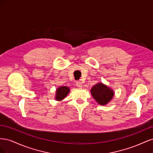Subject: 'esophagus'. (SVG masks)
<instances>
[{
  "label": "esophagus",
  "mask_w": 153,
  "mask_h": 153,
  "mask_svg": "<svg viewBox=\"0 0 153 153\" xmlns=\"http://www.w3.org/2000/svg\"><path fill=\"white\" fill-rule=\"evenodd\" d=\"M76 85L78 87L81 88V87H82V83L80 81H77V82H76Z\"/></svg>",
  "instance_id": "esophagus-1"
}]
</instances>
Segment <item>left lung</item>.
<instances>
[{
	"label": "left lung",
	"mask_w": 153,
	"mask_h": 153,
	"mask_svg": "<svg viewBox=\"0 0 153 153\" xmlns=\"http://www.w3.org/2000/svg\"><path fill=\"white\" fill-rule=\"evenodd\" d=\"M91 92L97 102L102 105L107 104L114 96L113 91L101 83L92 87Z\"/></svg>",
	"instance_id": "8db88e82"
}]
</instances>
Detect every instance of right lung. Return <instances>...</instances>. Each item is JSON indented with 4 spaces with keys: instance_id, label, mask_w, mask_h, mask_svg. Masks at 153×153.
<instances>
[{
    "instance_id": "add662e5",
    "label": "right lung",
    "mask_w": 153,
    "mask_h": 153,
    "mask_svg": "<svg viewBox=\"0 0 153 153\" xmlns=\"http://www.w3.org/2000/svg\"><path fill=\"white\" fill-rule=\"evenodd\" d=\"M57 93H56V97H55V99L58 101H61L63 100L65 97L68 95L69 92V87L66 86H62L58 88L57 90Z\"/></svg>"
}]
</instances>
